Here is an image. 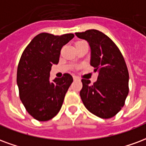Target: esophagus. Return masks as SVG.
<instances>
[{
  "label": "esophagus",
  "mask_w": 146,
  "mask_h": 146,
  "mask_svg": "<svg viewBox=\"0 0 146 146\" xmlns=\"http://www.w3.org/2000/svg\"><path fill=\"white\" fill-rule=\"evenodd\" d=\"M73 80H80V78L76 76H73Z\"/></svg>",
  "instance_id": "obj_1"
}]
</instances>
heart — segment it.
<instances>
[{
    "label": "heart",
    "mask_w": 146,
    "mask_h": 146,
    "mask_svg": "<svg viewBox=\"0 0 146 146\" xmlns=\"http://www.w3.org/2000/svg\"><path fill=\"white\" fill-rule=\"evenodd\" d=\"M84 42V41H78V42H76V44H77V43H80V42Z\"/></svg>",
    "instance_id": "obj_1"
}]
</instances>
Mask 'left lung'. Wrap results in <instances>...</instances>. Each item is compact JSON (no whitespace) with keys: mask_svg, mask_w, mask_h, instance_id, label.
Listing matches in <instances>:
<instances>
[{"mask_svg":"<svg viewBox=\"0 0 146 146\" xmlns=\"http://www.w3.org/2000/svg\"><path fill=\"white\" fill-rule=\"evenodd\" d=\"M90 47V65L98 70V80L91 85L82 79L80 92L86 108L101 118H111L121 111L128 94L129 75L122 54L114 42L95 29L76 32Z\"/></svg>","mask_w":146,"mask_h":146,"instance_id":"1","label":"left lung"}]
</instances>
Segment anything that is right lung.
<instances>
[{
    "mask_svg": "<svg viewBox=\"0 0 146 146\" xmlns=\"http://www.w3.org/2000/svg\"><path fill=\"white\" fill-rule=\"evenodd\" d=\"M73 34L54 35L40 33L24 50L17 70V84L21 102L35 119L46 121L59 113L73 77L65 73L50 82V70L58 64L61 48Z\"/></svg>",
    "mask_w": 146,
    "mask_h": 146,
    "instance_id": "add662e5",
    "label": "right lung"
}]
</instances>
